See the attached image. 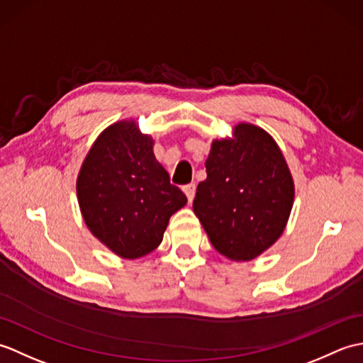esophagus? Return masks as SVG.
Returning a JSON list of instances; mask_svg holds the SVG:
<instances>
[{"label":"esophagus","instance_id":"1","mask_svg":"<svg viewBox=\"0 0 363 363\" xmlns=\"http://www.w3.org/2000/svg\"><path fill=\"white\" fill-rule=\"evenodd\" d=\"M182 190H184V194H186V196H187V199H189V203L194 201L195 191H196V186H195V184H187V186H184Z\"/></svg>","mask_w":363,"mask_h":363}]
</instances>
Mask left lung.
Listing matches in <instances>:
<instances>
[{
	"label": "left lung",
	"mask_w": 363,
	"mask_h": 363,
	"mask_svg": "<svg viewBox=\"0 0 363 363\" xmlns=\"http://www.w3.org/2000/svg\"><path fill=\"white\" fill-rule=\"evenodd\" d=\"M198 184L195 215L221 256L248 262L279 240L295 201V182L284 154L265 129L237 123L215 138Z\"/></svg>",
	"instance_id": "1"
}]
</instances>
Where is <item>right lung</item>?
Returning a JSON list of instances; mask_svg holds the SVG:
<instances>
[{"instance_id": "add662e5", "label": "right lung", "mask_w": 363, "mask_h": 363, "mask_svg": "<svg viewBox=\"0 0 363 363\" xmlns=\"http://www.w3.org/2000/svg\"><path fill=\"white\" fill-rule=\"evenodd\" d=\"M152 146L134 118L115 121L96 137L76 179L84 223L121 259L156 250L169 217L187 204Z\"/></svg>"}]
</instances>
